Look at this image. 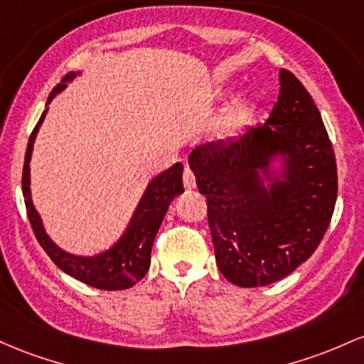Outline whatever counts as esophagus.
I'll return each instance as SVG.
<instances>
[{"mask_svg":"<svg viewBox=\"0 0 364 364\" xmlns=\"http://www.w3.org/2000/svg\"><path fill=\"white\" fill-rule=\"evenodd\" d=\"M183 187H186V189H194L196 187L194 171L191 170L189 166H186V168H183Z\"/></svg>","mask_w":364,"mask_h":364,"instance_id":"obj_1","label":"esophagus"}]
</instances>
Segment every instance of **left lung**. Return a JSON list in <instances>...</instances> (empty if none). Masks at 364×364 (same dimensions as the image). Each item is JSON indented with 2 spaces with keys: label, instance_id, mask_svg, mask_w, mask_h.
<instances>
[{
  "label": "left lung",
  "instance_id": "left-lung-1",
  "mask_svg": "<svg viewBox=\"0 0 364 364\" xmlns=\"http://www.w3.org/2000/svg\"><path fill=\"white\" fill-rule=\"evenodd\" d=\"M280 149L289 156L288 182L261 190L258 169ZM206 196L216 264L239 287H264L292 273L316 251L337 201L332 141L313 97L282 68L280 94L263 125L189 156Z\"/></svg>",
  "mask_w": 364,
  "mask_h": 364
}]
</instances>
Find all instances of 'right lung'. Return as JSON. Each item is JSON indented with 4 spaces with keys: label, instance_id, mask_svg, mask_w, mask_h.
I'll use <instances>...</instances> for the list:
<instances>
[{
    "label": "right lung",
    "instance_id": "right-lung-1",
    "mask_svg": "<svg viewBox=\"0 0 364 364\" xmlns=\"http://www.w3.org/2000/svg\"><path fill=\"white\" fill-rule=\"evenodd\" d=\"M73 77H75V73H67L61 79V82L55 85L50 97H48V103L55 97L56 92L63 91L65 85ZM44 117H46V109H44L38 125H36L31 137H28L26 160H23L22 170L23 201H26L28 222H31L36 239H38L41 247L46 251V255L50 256L53 263L60 270L67 273V275L73 277V279L84 282V284L91 285V287L103 289V291H122V289L132 287L139 280L144 279V275L149 270L151 247H153L154 237L158 234V228L161 225L163 216H165L166 210H168L170 203L178 194L183 193L182 163H175L171 168L163 171L161 175H158L149 183L144 198H142L141 204L137 206V211L134 215L127 234H125L124 239L115 247L109 249L105 255L96 256V258H77V256H70L51 242L50 237L44 232L38 211L32 206L31 199L28 161H31L32 144H34L36 134H38L39 125L43 124Z\"/></svg>",
    "mask_w": 364,
    "mask_h": 364
}]
</instances>
